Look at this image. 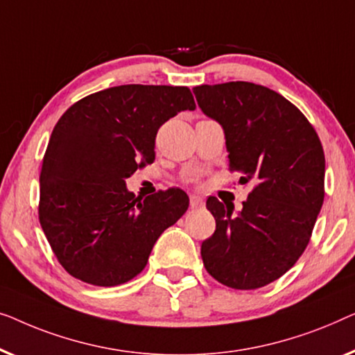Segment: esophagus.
I'll use <instances>...</instances> for the list:
<instances>
[{"mask_svg": "<svg viewBox=\"0 0 355 355\" xmlns=\"http://www.w3.org/2000/svg\"><path fill=\"white\" fill-rule=\"evenodd\" d=\"M189 206H191L193 209L202 207L204 206V199L201 196H198V194H191V196H189Z\"/></svg>", "mask_w": 355, "mask_h": 355, "instance_id": "1", "label": "esophagus"}]
</instances>
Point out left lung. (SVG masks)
I'll list each match as a JSON object with an SVG mask.
<instances>
[{"label": "left lung", "instance_id": "obj_1", "mask_svg": "<svg viewBox=\"0 0 355 355\" xmlns=\"http://www.w3.org/2000/svg\"><path fill=\"white\" fill-rule=\"evenodd\" d=\"M199 107L223 127L230 172L254 188L233 207L211 196L216 232L202 243L209 275L233 289H257L284 275L306 251L325 198V154L307 117L262 85L193 88Z\"/></svg>", "mask_w": 355, "mask_h": 355}]
</instances>
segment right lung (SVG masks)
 <instances>
[{
	"mask_svg": "<svg viewBox=\"0 0 355 355\" xmlns=\"http://www.w3.org/2000/svg\"><path fill=\"white\" fill-rule=\"evenodd\" d=\"M187 109H196L188 87L121 85L88 94L59 119L40 173L38 218L69 275L94 286L130 282L187 212L178 188L146 199L125 188V178L154 162L159 127Z\"/></svg>",
	"mask_w": 355,
	"mask_h": 355,
	"instance_id": "add662e5",
	"label": "right lung"
}]
</instances>
